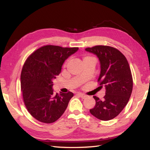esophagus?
Here are the masks:
<instances>
[{
    "mask_svg": "<svg viewBox=\"0 0 150 150\" xmlns=\"http://www.w3.org/2000/svg\"><path fill=\"white\" fill-rule=\"evenodd\" d=\"M78 95H79V96H80L82 98H85L86 97H87V95H85V94H82V93H78Z\"/></svg>",
    "mask_w": 150,
    "mask_h": 150,
    "instance_id": "1",
    "label": "esophagus"
}]
</instances>
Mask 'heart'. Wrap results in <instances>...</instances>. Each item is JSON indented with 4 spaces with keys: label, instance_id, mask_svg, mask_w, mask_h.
<instances>
[{
    "label": "heart",
    "instance_id": "heart-1",
    "mask_svg": "<svg viewBox=\"0 0 150 150\" xmlns=\"http://www.w3.org/2000/svg\"><path fill=\"white\" fill-rule=\"evenodd\" d=\"M91 59V57H88V56L85 57L84 58V59H83V61H84V60H87V59Z\"/></svg>",
    "mask_w": 150,
    "mask_h": 150
}]
</instances>
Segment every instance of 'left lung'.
I'll list each match as a JSON object with an SVG mask.
<instances>
[{
  "label": "left lung",
  "instance_id": "8db88e82",
  "mask_svg": "<svg viewBox=\"0 0 150 150\" xmlns=\"http://www.w3.org/2000/svg\"><path fill=\"white\" fill-rule=\"evenodd\" d=\"M100 61V73L98 81L104 86L106 95L103 100L93 96L96 104L90 110L91 115L102 120L117 117L126 106L131 96L133 79L128 60L120 51L108 46L88 47Z\"/></svg>",
  "mask_w": 150,
  "mask_h": 150
}]
</instances>
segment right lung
Here are the masks:
<instances>
[{
    "label": "right lung",
    "instance_id": "obj_1",
    "mask_svg": "<svg viewBox=\"0 0 150 150\" xmlns=\"http://www.w3.org/2000/svg\"><path fill=\"white\" fill-rule=\"evenodd\" d=\"M79 47L47 45L28 57L21 75L24 104L35 119L44 123L55 122L64 112L72 92L54 94L53 80L61 72L65 60Z\"/></svg>",
    "mask_w": 150,
    "mask_h": 150
}]
</instances>
